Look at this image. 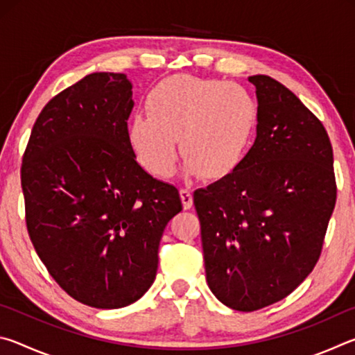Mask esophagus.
Returning a JSON list of instances; mask_svg holds the SVG:
<instances>
[{
  "instance_id": "esophagus-1",
  "label": "esophagus",
  "mask_w": 355,
  "mask_h": 355,
  "mask_svg": "<svg viewBox=\"0 0 355 355\" xmlns=\"http://www.w3.org/2000/svg\"><path fill=\"white\" fill-rule=\"evenodd\" d=\"M180 197H182L183 208L189 209L192 207V192L188 188H182L180 189Z\"/></svg>"
}]
</instances>
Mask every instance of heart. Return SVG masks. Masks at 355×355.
<instances>
[{
	"mask_svg": "<svg viewBox=\"0 0 355 355\" xmlns=\"http://www.w3.org/2000/svg\"><path fill=\"white\" fill-rule=\"evenodd\" d=\"M146 111L128 123V142L136 158L158 178L177 171L180 153L186 172L220 180L236 172L248 156L258 127V103L236 83L188 73L155 84Z\"/></svg>",
	"mask_w": 355,
	"mask_h": 355,
	"instance_id": "obj_1",
	"label": "heart"
}]
</instances>
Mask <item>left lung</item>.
<instances>
[{
	"instance_id": "left-lung-1",
	"label": "left lung",
	"mask_w": 355,
	"mask_h": 355,
	"mask_svg": "<svg viewBox=\"0 0 355 355\" xmlns=\"http://www.w3.org/2000/svg\"><path fill=\"white\" fill-rule=\"evenodd\" d=\"M257 89V139L236 172L197 189L209 290L254 311L291 294L313 271L335 208L326 128L290 89L266 75Z\"/></svg>"
}]
</instances>
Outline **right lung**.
Instances as JSON below:
<instances>
[{
  "instance_id": "right-lung-1",
  "label": "right lung",
  "mask_w": 355,
  "mask_h": 355,
  "mask_svg": "<svg viewBox=\"0 0 355 355\" xmlns=\"http://www.w3.org/2000/svg\"><path fill=\"white\" fill-rule=\"evenodd\" d=\"M123 73H91L53 97L21 163L26 227L62 290L95 309H120L152 286L178 189L137 164Z\"/></svg>"
}]
</instances>
